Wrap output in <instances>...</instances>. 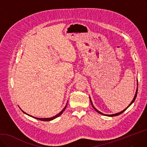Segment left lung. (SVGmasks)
<instances>
[{
	"label": "left lung",
	"mask_w": 147,
	"mask_h": 147,
	"mask_svg": "<svg viewBox=\"0 0 147 147\" xmlns=\"http://www.w3.org/2000/svg\"><path fill=\"white\" fill-rule=\"evenodd\" d=\"M137 94H138V88H137V90H136V94H135V95H134V98H133V101L131 102V103L130 104V105H128V106L126 108V109H125L124 110H122V111H121V112H119V113H116V114H113V115H105V114H103V113H102L101 112H100V111H98L95 107L93 106V104H92V101H91V99H90V102H91V104H92V107H93V108L95 109L98 113H99V114H101V115H105V116H111V117H113V116H118V115H121L122 113H123L124 112V111H125V110H126L127 109V108L128 107H129V106H130V105H131V104L133 103V102H134V100H135V99H136V96H137Z\"/></svg>",
	"instance_id": "8db88e82"
}]
</instances>
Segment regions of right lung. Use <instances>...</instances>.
<instances>
[{"label": "right lung", "instance_id": "obj_1", "mask_svg": "<svg viewBox=\"0 0 147 147\" xmlns=\"http://www.w3.org/2000/svg\"><path fill=\"white\" fill-rule=\"evenodd\" d=\"M66 107H67V104L66 105V106L64 107V108L63 109V110H62V111H61L59 113H58V115H55V116L52 117V118H36V117H34V116H32V118H36V119H39V120H40V121H51V120H53V119H54L55 118H57V117H58V116H59L60 115H61L63 113V111H64V110L66 109ZM23 113H25V114H26L25 112H24V111H23ZM27 115H28V114H27Z\"/></svg>", "mask_w": 147, "mask_h": 147}]
</instances>
